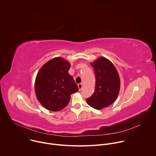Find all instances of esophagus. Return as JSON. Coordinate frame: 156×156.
Listing matches in <instances>:
<instances>
[{"instance_id":"obj_1","label":"esophagus","mask_w":156,"mask_h":156,"mask_svg":"<svg viewBox=\"0 0 156 156\" xmlns=\"http://www.w3.org/2000/svg\"><path fill=\"white\" fill-rule=\"evenodd\" d=\"M78 88H79V91H81L82 90V87H83V84L82 83H80L78 84Z\"/></svg>"}]
</instances>
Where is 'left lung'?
<instances>
[{
  "label": "left lung",
  "instance_id": "obj_1",
  "mask_svg": "<svg viewBox=\"0 0 156 156\" xmlns=\"http://www.w3.org/2000/svg\"><path fill=\"white\" fill-rule=\"evenodd\" d=\"M96 75L95 91L86 99L87 104L101 110L114 102L119 93L120 81L114 64L105 57H101L91 63Z\"/></svg>",
  "mask_w": 156,
  "mask_h": 156
}]
</instances>
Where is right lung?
Here are the masks:
<instances>
[{
	"instance_id": "obj_1",
	"label": "right lung",
	"mask_w": 156,
	"mask_h": 156,
	"mask_svg": "<svg viewBox=\"0 0 156 156\" xmlns=\"http://www.w3.org/2000/svg\"><path fill=\"white\" fill-rule=\"evenodd\" d=\"M70 63L61 57H55L44 64L35 80V93L39 102L51 111L60 110L70 102L72 94L78 87L68 71Z\"/></svg>"
}]
</instances>
